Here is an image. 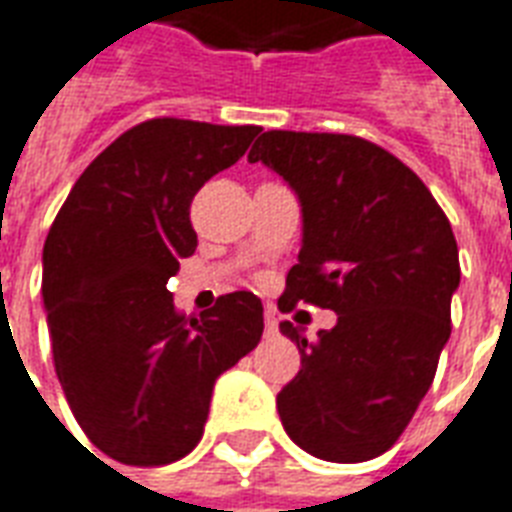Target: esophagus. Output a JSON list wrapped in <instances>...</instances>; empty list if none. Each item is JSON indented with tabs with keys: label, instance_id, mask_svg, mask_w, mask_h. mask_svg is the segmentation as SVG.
I'll return each mask as SVG.
<instances>
[{
	"label": "esophagus",
	"instance_id": "1",
	"mask_svg": "<svg viewBox=\"0 0 512 512\" xmlns=\"http://www.w3.org/2000/svg\"><path fill=\"white\" fill-rule=\"evenodd\" d=\"M265 333L268 335L279 333V322H276V314H273V311H265Z\"/></svg>",
	"mask_w": 512,
	"mask_h": 512
}]
</instances>
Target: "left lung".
Here are the masks:
<instances>
[{
    "mask_svg": "<svg viewBox=\"0 0 512 512\" xmlns=\"http://www.w3.org/2000/svg\"><path fill=\"white\" fill-rule=\"evenodd\" d=\"M290 182L303 247L279 308L338 314L314 341L284 319L300 370L276 397L295 443L325 462L395 446L451 335L459 249L446 212L392 152L351 134L265 131L249 152Z\"/></svg>",
    "mask_w": 512,
    "mask_h": 512,
    "instance_id": "8db88e82",
    "label": "left lung"
}]
</instances>
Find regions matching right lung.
Segmentation results:
<instances>
[{
	"instance_id": "right-lung-1",
	"label": "right lung",
	"mask_w": 512,
	"mask_h": 512,
	"mask_svg": "<svg viewBox=\"0 0 512 512\" xmlns=\"http://www.w3.org/2000/svg\"><path fill=\"white\" fill-rule=\"evenodd\" d=\"M257 126L152 117L80 174L42 249L53 365L74 419L109 459L171 464L204 435L214 381L255 349L263 303L220 295L201 319L169 279L198 247L195 193L247 152Z\"/></svg>"
}]
</instances>
